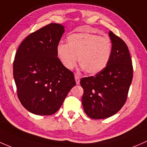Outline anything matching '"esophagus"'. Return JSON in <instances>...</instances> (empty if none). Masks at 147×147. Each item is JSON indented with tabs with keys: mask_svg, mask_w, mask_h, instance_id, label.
<instances>
[{
	"mask_svg": "<svg viewBox=\"0 0 147 147\" xmlns=\"http://www.w3.org/2000/svg\"><path fill=\"white\" fill-rule=\"evenodd\" d=\"M75 81H76V84H80V77L78 75H77V74H75Z\"/></svg>",
	"mask_w": 147,
	"mask_h": 147,
	"instance_id": "esophagus-1",
	"label": "esophagus"
}]
</instances>
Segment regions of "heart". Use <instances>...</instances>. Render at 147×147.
<instances>
[{"label": "heart", "mask_w": 147, "mask_h": 147, "mask_svg": "<svg viewBox=\"0 0 147 147\" xmlns=\"http://www.w3.org/2000/svg\"><path fill=\"white\" fill-rule=\"evenodd\" d=\"M67 40V44L61 43L56 49L58 58L66 68H73L78 59L82 68L94 75L108 65L113 53V43L109 36L80 32L69 35Z\"/></svg>", "instance_id": "1"}]
</instances>
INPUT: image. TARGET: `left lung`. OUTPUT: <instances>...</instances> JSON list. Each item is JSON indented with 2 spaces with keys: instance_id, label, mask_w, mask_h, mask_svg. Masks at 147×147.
Masks as SVG:
<instances>
[{
  "instance_id": "8db88e82",
  "label": "left lung",
  "mask_w": 147,
  "mask_h": 147,
  "mask_svg": "<svg viewBox=\"0 0 147 147\" xmlns=\"http://www.w3.org/2000/svg\"><path fill=\"white\" fill-rule=\"evenodd\" d=\"M113 53L106 67L94 76L83 78L82 102L84 112L92 119L107 118L122 109L127 98L133 78V67L127 46L109 32Z\"/></svg>"
}]
</instances>
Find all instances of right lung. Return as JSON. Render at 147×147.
Instances as JSON below:
<instances>
[{"instance_id":"right-lung-1","label":"right lung","mask_w":147,"mask_h":147,"mask_svg":"<svg viewBox=\"0 0 147 147\" xmlns=\"http://www.w3.org/2000/svg\"><path fill=\"white\" fill-rule=\"evenodd\" d=\"M64 27L51 23L30 34L15 54L13 76L22 105L34 114L53 115L71 89L74 74L61 63L57 46Z\"/></svg>"}]
</instances>
